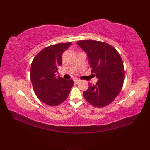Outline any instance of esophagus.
<instances>
[{"label":"esophagus","instance_id":"obj_1","mask_svg":"<svg viewBox=\"0 0 150 150\" xmlns=\"http://www.w3.org/2000/svg\"><path fill=\"white\" fill-rule=\"evenodd\" d=\"M81 81V80H79V79H74V82L75 84H78L79 82Z\"/></svg>","mask_w":150,"mask_h":150}]
</instances>
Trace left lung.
<instances>
[{
	"mask_svg": "<svg viewBox=\"0 0 150 150\" xmlns=\"http://www.w3.org/2000/svg\"><path fill=\"white\" fill-rule=\"evenodd\" d=\"M77 43L87 53L91 73L98 79L95 84H89L83 93L85 99L95 107L106 106L123 86L124 69L120 54L113 46L100 41L84 40Z\"/></svg>",
	"mask_w": 150,
	"mask_h": 150,
	"instance_id": "1",
	"label": "left lung"
}]
</instances>
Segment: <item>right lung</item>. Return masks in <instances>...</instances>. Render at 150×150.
<instances>
[{
  "mask_svg": "<svg viewBox=\"0 0 150 150\" xmlns=\"http://www.w3.org/2000/svg\"><path fill=\"white\" fill-rule=\"evenodd\" d=\"M71 42L59 43L47 46L37 53L31 66L30 79L37 98L50 106H56L68 98L73 81L65 80L55 73L62 65L63 52Z\"/></svg>",
  "mask_w": 150,
  "mask_h": 150,
  "instance_id": "obj_1",
  "label": "right lung"
}]
</instances>
